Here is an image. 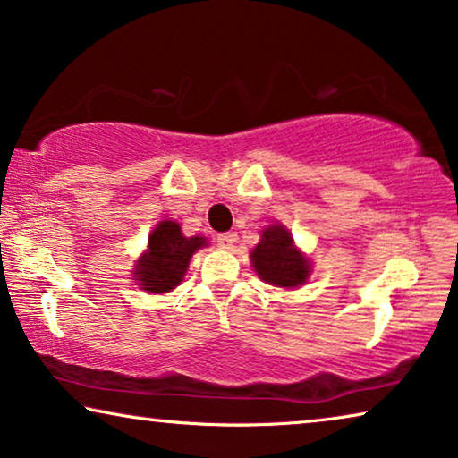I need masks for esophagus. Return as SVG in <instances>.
Segmentation results:
<instances>
[{"instance_id":"1","label":"esophagus","mask_w":458,"mask_h":458,"mask_svg":"<svg viewBox=\"0 0 458 458\" xmlns=\"http://www.w3.org/2000/svg\"><path fill=\"white\" fill-rule=\"evenodd\" d=\"M216 242H217V247H220V249L228 250V249L234 247L236 234H234V232H222V234L216 236Z\"/></svg>"}]
</instances>
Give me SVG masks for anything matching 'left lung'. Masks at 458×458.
<instances>
[{
    "label": "left lung",
    "mask_w": 458,
    "mask_h": 458,
    "mask_svg": "<svg viewBox=\"0 0 458 458\" xmlns=\"http://www.w3.org/2000/svg\"><path fill=\"white\" fill-rule=\"evenodd\" d=\"M250 259L259 277L279 288H296L310 276L309 261L300 255L290 232L284 230V226H269L265 230Z\"/></svg>",
    "instance_id": "left-lung-1"
}]
</instances>
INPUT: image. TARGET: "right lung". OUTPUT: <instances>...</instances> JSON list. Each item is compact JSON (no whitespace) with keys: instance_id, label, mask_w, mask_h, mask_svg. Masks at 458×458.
Instances as JSON below:
<instances>
[{"instance_id":"1","label":"right lung","mask_w":458,"mask_h":458,"mask_svg":"<svg viewBox=\"0 0 458 458\" xmlns=\"http://www.w3.org/2000/svg\"><path fill=\"white\" fill-rule=\"evenodd\" d=\"M203 244L206 241L201 236H182L176 222H160L149 236L148 252L138 261L133 277L143 290L154 294L174 290L182 282L191 255Z\"/></svg>"}]
</instances>
